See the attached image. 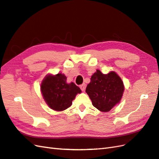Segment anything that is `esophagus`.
<instances>
[{
    "mask_svg": "<svg viewBox=\"0 0 159 159\" xmlns=\"http://www.w3.org/2000/svg\"><path fill=\"white\" fill-rule=\"evenodd\" d=\"M85 88H86V84H83L80 85V89H81L82 91H84V90H85Z\"/></svg>",
    "mask_w": 159,
    "mask_h": 159,
    "instance_id": "1",
    "label": "esophagus"
}]
</instances>
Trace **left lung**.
Instances as JSON below:
<instances>
[{"label": "left lung", "mask_w": 159, "mask_h": 159, "mask_svg": "<svg viewBox=\"0 0 159 159\" xmlns=\"http://www.w3.org/2000/svg\"><path fill=\"white\" fill-rule=\"evenodd\" d=\"M124 92L123 83L115 72L104 75L99 70L93 75L86 88L93 105L102 112H108L119 103Z\"/></svg>", "instance_id": "left-lung-1"}]
</instances>
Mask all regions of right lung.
Wrapping results in <instances>:
<instances>
[{
	"label": "right lung",
	"mask_w": 159,
	"mask_h": 159,
	"mask_svg": "<svg viewBox=\"0 0 159 159\" xmlns=\"http://www.w3.org/2000/svg\"><path fill=\"white\" fill-rule=\"evenodd\" d=\"M41 92L45 102L52 109L61 111L71 106L76 95L81 93L74 83H66V77L58 73L45 77L41 84Z\"/></svg>",
	"instance_id": "1"
}]
</instances>
